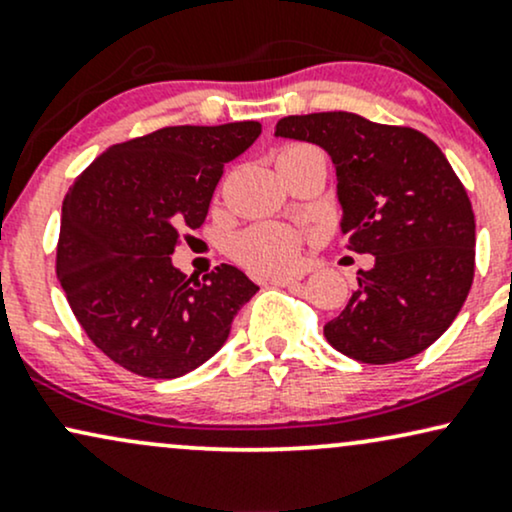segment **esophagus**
Listing matches in <instances>:
<instances>
[{"label":"esophagus","instance_id":"esophagus-1","mask_svg":"<svg viewBox=\"0 0 512 512\" xmlns=\"http://www.w3.org/2000/svg\"><path fill=\"white\" fill-rule=\"evenodd\" d=\"M301 281V276H291V274H276L269 279L272 286H296Z\"/></svg>","mask_w":512,"mask_h":512}]
</instances>
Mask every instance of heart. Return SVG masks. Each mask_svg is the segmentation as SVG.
I'll use <instances>...</instances> for the list:
<instances>
[{"label": "heart", "instance_id": "heart-1", "mask_svg": "<svg viewBox=\"0 0 512 512\" xmlns=\"http://www.w3.org/2000/svg\"><path fill=\"white\" fill-rule=\"evenodd\" d=\"M305 151H315L313 146L296 144L286 146L279 154V161L284 158L305 154ZM233 257L243 264V267L252 269V272H284L291 269L298 260V250H301V238L289 226H279V223H260L243 231L233 240Z\"/></svg>", "mask_w": 512, "mask_h": 512}]
</instances>
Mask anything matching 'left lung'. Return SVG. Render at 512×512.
<instances>
[{"label":"left lung","mask_w":512,"mask_h":512,"mask_svg":"<svg viewBox=\"0 0 512 512\" xmlns=\"http://www.w3.org/2000/svg\"><path fill=\"white\" fill-rule=\"evenodd\" d=\"M274 137L317 144L337 173L346 248L375 264L325 325L334 349L361 363H397L452 325L474 279V211L426 134L356 113L289 115Z\"/></svg>","instance_id":"left-lung-1"}]
</instances>
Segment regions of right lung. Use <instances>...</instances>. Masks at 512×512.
I'll return each instance as SVG.
<instances>
[{
  "label": "right lung",
  "mask_w": 512,
  "mask_h": 512,
  "mask_svg": "<svg viewBox=\"0 0 512 512\" xmlns=\"http://www.w3.org/2000/svg\"><path fill=\"white\" fill-rule=\"evenodd\" d=\"M260 122L163 127L105 149L62 204L57 279L91 342L117 366L170 380L226 344L260 286L231 264L197 281L175 267L180 228H199L223 166Z\"/></svg>",
  "instance_id": "1"
}]
</instances>
